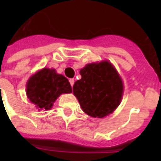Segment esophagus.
Returning a JSON list of instances; mask_svg holds the SVG:
<instances>
[{
    "mask_svg": "<svg viewBox=\"0 0 161 161\" xmlns=\"http://www.w3.org/2000/svg\"><path fill=\"white\" fill-rule=\"evenodd\" d=\"M69 82H70V85H72V87L74 85V79H69Z\"/></svg>",
    "mask_w": 161,
    "mask_h": 161,
    "instance_id": "esophagus-1",
    "label": "esophagus"
}]
</instances>
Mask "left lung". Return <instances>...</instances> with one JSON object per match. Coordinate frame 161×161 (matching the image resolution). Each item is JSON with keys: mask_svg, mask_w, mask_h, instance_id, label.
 <instances>
[{"mask_svg": "<svg viewBox=\"0 0 161 161\" xmlns=\"http://www.w3.org/2000/svg\"><path fill=\"white\" fill-rule=\"evenodd\" d=\"M81 79L73 85L83 111L93 118H103L118 107L123 92V81L108 61L89 64L80 72Z\"/></svg>", "mask_w": 161, "mask_h": 161, "instance_id": "obj_1", "label": "left lung"}]
</instances>
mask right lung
<instances>
[{"label": "right lung", "instance_id": "obj_1", "mask_svg": "<svg viewBox=\"0 0 161 161\" xmlns=\"http://www.w3.org/2000/svg\"><path fill=\"white\" fill-rule=\"evenodd\" d=\"M72 93L71 85L65 76L55 69L43 68L31 76L26 85V93L37 108L50 109L62 93Z\"/></svg>", "mask_w": 161, "mask_h": 161}]
</instances>
